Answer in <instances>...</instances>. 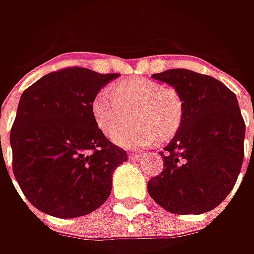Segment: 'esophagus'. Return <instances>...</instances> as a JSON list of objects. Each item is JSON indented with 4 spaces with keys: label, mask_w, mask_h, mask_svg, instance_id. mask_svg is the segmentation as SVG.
Returning <instances> with one entry per match:
<instances>
[{
    "label": "esophagus",
    "mask_w": 254,
    "mask_h": 254,
    "mask_svg": "<svg viewBox=\"0 0 254 254\" xmlns=\"http://www.w3.org/2000/svg\"><path fill=\"white\" fill-rule=\"evenodd\" d=\"M130 158L135 161V160H141L142 155H141V154H131V155H130Z\"/></svg>",
    "instance_id": "obj_1"
}]
</instances>
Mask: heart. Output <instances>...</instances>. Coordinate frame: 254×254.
Segmentation results:
<instances>
[{"mask_svg":"<svg viewBox=\"0 0 254 254\" xmlns=\"http://www.w3.org/2000/svg\"><path fill=\"white\" fill-rule=\"evenodd\" d=\"M92 114L97 128L113 138L132 119V127L114 138L124 148H144L168 141L180 130L185 106L181 93L171 86L135 79L122 82L96 94Z\"/></svg>","mask_w":254,"mask_h":254,"instance_id":"heart-1","label":"heart"}]
</instances>
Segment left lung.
<instances>
[{
    "label": "left lung",
    "mask_w": 254,
    "mask_h": 254,
    "mask_svg": "<svg viewBox=\"0 0 254 254\" xmlns=\"http://www.w3.org/2000/svg\"><path fill=\"white\" fill-rule=\"evenodd\" d=\"M151 77L181 93L185 114L161 152L164 171L148 181V193L171 213L215 209L233 190L243 164L246 126L238 99L215 77L188 69Z\"/></svg>",
    "instance_id": "obj_1"
}]
</instances>
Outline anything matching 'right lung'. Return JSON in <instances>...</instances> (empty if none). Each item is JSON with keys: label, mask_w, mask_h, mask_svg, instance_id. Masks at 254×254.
Listing matches in <instances>:
<instances>
[{"label": "right lung", "mask_w": 254, "mask_h": 254, "mask_svg": "<svg viewBox=\"0 0 254 254\" xmlns=\"http://www.w3.org/2000/svg\"><path fill=\"white\" fill-rule=\"evenodd\" d=\"M119 76L67 67L45 74L22 93L9 135L12 170L36 209L77 218L110 196L113 172L127 161V152L97 128L92 103Z\"/></svg>", "instance_id": "1"}]
</instances>
